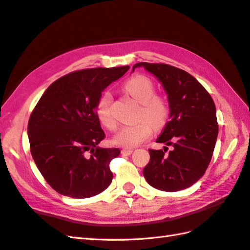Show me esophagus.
<instances>
[{
  "mask_svg": "<svg viewBox=\"0 0 250 250\" xmlns=\"http://www.w3.org/2000/svg\"><path fill=\"white\" fill-rule=\"evenodd\" d=\"M132 152H133V149H126V148H124V149L121 150V155L122 156H130Z\"/></svg>",
  "mask_w": 250,
  "mask_h": 250,
  "instance_id": "obj_1",
  "label": "esophagus"
}]
</instances>
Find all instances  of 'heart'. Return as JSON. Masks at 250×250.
Wrapping results in <instances>:
<instances>
[{"instance_id": "1", "label": "heart", "mask_w": 250, "mask_h": 250, "mask_svg": "<svg viewBox=\"0 0 250 250\" xmlns=\"http://www.w3.org/2000/svg\"><path fill=\"white\" fill-rule=\"evenodd\" d=\"M124 89L141 103L140 118L147 119L141 120L135 125L124 126L114 136L115 145L130 149L149 139L152 134V126L155 129H161L164 126L168 119L169 106L166 99L155 94V84L151 79L144 75H135L129 78L124 83ZM111 102L113 97L110 92H102L95 104V114L104 126L109 130H115L117 122L111 113Z\"/></svg>"}]
</instances>
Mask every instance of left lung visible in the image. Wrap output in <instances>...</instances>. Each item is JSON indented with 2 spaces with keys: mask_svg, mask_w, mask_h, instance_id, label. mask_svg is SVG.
<instances>
[{
  "mask_svg": "<svg viewBox=\"0 0 250 250\" xmlns=\"http://www.w3.org/2000/svg\"><path fill=\"white\" fill-rule=\"evenodd\" d=\"M155 75L167 94L169 121L158 143L173 149H149L144 177L153 188L174 192L192 186L203 176L218 135L216 106L206 89L186 71L164 63H136ZM167 148V147H166Z\"/></svg>",
  "mask_w": 250,
  "mask_h": 250,
  "instance_id": "obj_1",
  "label": "left lung"
}]
</instances>
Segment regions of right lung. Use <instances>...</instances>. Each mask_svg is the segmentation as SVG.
<instances>
[{"label": "right lung", "instance_id": "obj_1", "mask_svg": "<svg viewBox=\"0 0 250 250\" xmlns=\"http://www.w3.org/2000/svg\"><path fill=\"white\" fill-rule=\"evenodd\" d=\"M130 66L75 71L52 83L32 111L28 125L31 155L46 182L75 199L97 195L113 179L109 163L118 148H101L105 137L95 114L103 90Z\"/></svg>", "mask_w": 250, "mask_h": 250}]
</instances>
